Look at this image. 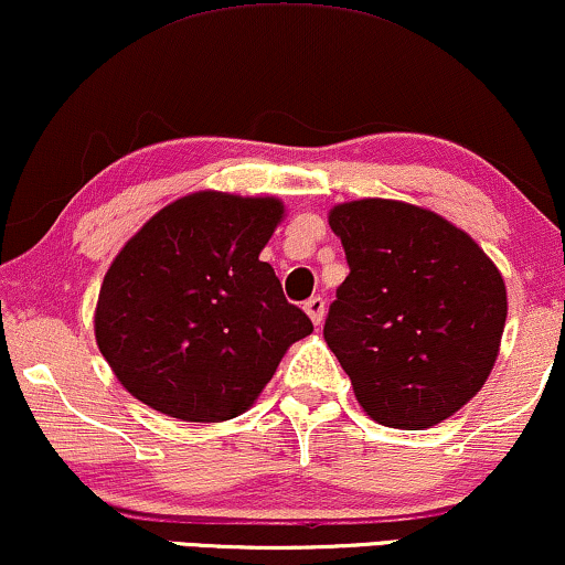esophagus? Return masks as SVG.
I'll return each instance as SVG.
<instances>
[{"instance_id": "1", "label": "esophagus", "mask_w": 565, "mask_h": 565, "mask_svg": "<svg viewBox=\"0 0 565 565\" xmlns=\"http://www.w3.org/2000/svg\"><path fill=\"white\" fill-rule=\"evenodd\" d=\"M303 311H307L311 322H315V324H322V320H324V298H320V296H311L309 301L303 303Z\"/></svg>"}]
</instances>
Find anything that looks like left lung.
<instances>
[{
    "label": "left lung",
    "mask_w": 565,
    "mask_h": 565,
    "mask_svg": "<svg viewBox=\"0 0 565 565\" xmlns=\"http://www.w3.org/2000/svg\"><path fill=\"white\" fill-rule=\"evenodd\" d=\"M330 230L349 277L324 320V341L375 423L423 430L483 388L500 354L508 290L466 230L404 201L338 203Z\"/></svg>",
    "instance_id": "8db88e82"
}]
</instances>
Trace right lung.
<instances>
[{
  "label": "right lung",
  "instance_id": "obj_1",
  "mask_svg": "<svg viewBox=\"0 0 565 565\" xmlns=\"http://www.w3.org/2000/svg\"><path fill=\"white\" fill-rule=\"evenodd\" d=\"M282 216L280 198L198 190L126 241L99 288L95 338L135 399L188 423L254 407L285 351L311 333L258 258Z\"/></svg>",
  "mask_w": 565,
  "mask_h": 565
}]
</instances>
